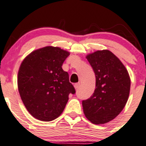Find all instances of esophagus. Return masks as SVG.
<instances>
[{"instance_id": "34e87169", "label": "esophagus", "mask_w": 146, "mask_h": 146, "mask_svg": "<svg viewBox=\"0 0 146 146\" xmlns=\"http://www.w3.org/2000/svg\"><path fill=\"white\" fill-rule=\"evenodd\" d=\"M80 86V82H78V83H76V84H74V87H75V89H79Z\"/></svg>"}]
</instances>
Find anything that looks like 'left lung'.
<instances>
[{"label":"left lung","mask_w":146,"mask_h":146,"mask_svg":"<svg viewBox=\"0 0 146 146\" xmlns=\"http://www.w3.org/2000/svg\"><path fill=\"white\" fill-rule=\"evenodd\" d=\"M86 58L96 76V89L82 101L86 118L96 125L114 119L122 111L130 91L129 73L121 61L108 50L88 54Z\"/></svg>","instance_id":"1"}]
</instances>
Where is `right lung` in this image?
I'll list each match as a JSON object with an SVG mask.
<instances>
[{
	"instance_id": "add662e5",
	"label": "right lung",
	"mask_w": 146,
	"mask_h": 146,
	"mask_svg": "<svg viewBox=\"0 0 146 146\" xmlns=\"http://www.w3.org/2000/svg\"><path fill=\"white\" fill-rule=\"evenodd\" d=\"M70 52L59 47L46 46L25 57L19 67L17 84L21 98L29 113L41 121L60 116L76 93L62 66Z\"/></svg>"
}]
</instances>
